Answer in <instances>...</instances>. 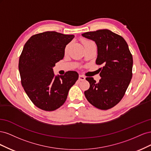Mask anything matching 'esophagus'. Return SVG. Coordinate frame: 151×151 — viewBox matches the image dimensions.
Here are the masks:
<instances>
[{"instance_id": "esophagus-1", "label": "esophagus", "mask_w": 151, "mask_h": 151, "mask_svg": "<svg viewBox=\"0 0 151 151\" xmlns=\"http://www.w3.org/2000/svg\"><path fill=\"white\" fill-rule=\"evenodd\" d=\"M85 79H86L85 76H84L83 75H80L79 76V80H80V81H84V80H85Z\"/></svg>"}]
</instances>
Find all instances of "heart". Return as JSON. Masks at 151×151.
Masks as SVG:
<instances>
[{"mask_svg":"<svg viewBox=\"0 0 151 151\" xmlns=\"http://www.w3.org/2000/svg\"><path fill=\"white\" fill-rule=\"evenodd\" d=\"M88 42H88V41H86V40H83V43L84 44V45L86 43H88ZM68 48H69V45H67L66 47H65V52H67L68 51Z\"/></svg>","mask_w":151,"mask_h":151,"instance_id":"b5f03b06","label":"heart"}]
</instances>
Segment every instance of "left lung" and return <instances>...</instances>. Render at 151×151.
Returning <instances> with one entry per match:
<instances>
[{
	"mask_svg": "<svg viewBox=\"0 0 151 151\" xmlns=\"http://www.w3.org/2000/svg\"><path fill=\"white\" fill-rule=\"evenodd\" d=\"M94 41L98 47L97 65L100 68L99 83L86 77L90 87L84 92L88 101L103 110L110 109L124 96L132 77L133 58L122 36L108 29H99L82 34Z\"/></svg>",
	"mask_w": 151,
	"mask_h": 151,
	"instance_id": "left-lung-1",
	"label": "left lung"
}]
</instances>
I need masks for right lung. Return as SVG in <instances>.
I'll return each mask as SVG.
<instances>
[{
	"label": "right lung",
	"mask_w": 151,
	"mask_h": 151,
	"mask_svg": "<svg viewBox=\"0 0 151 151\" xmlns=\"http://www.w3.org/2000/svg\"><path fill=\"white\" fill-rule=\"evenodd\" d=\"M74 38L56 31L34 35L27 41L19 60L21 84L36 107L52 111L66 101L68 91L78 79L76 71L55 76L53 67L64 57L65 48Z\"/></svg>",
	"instance_id": "obj_1"
}]
</instances>
